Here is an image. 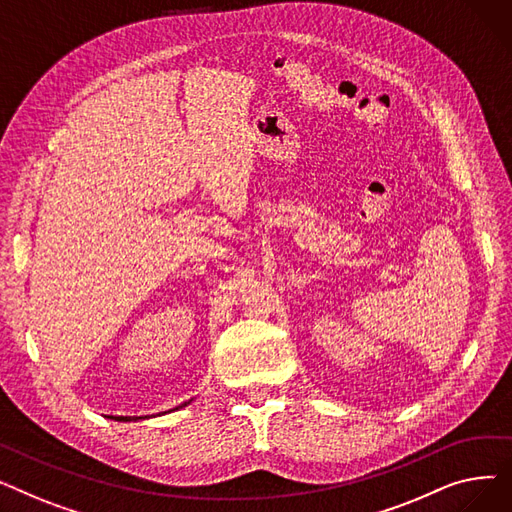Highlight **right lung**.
Wrapping results in <instances>:
<instances>
[{"label": "right lung", "mask_w": 512, "mask_h": 512, "mask_svg": "<svg viewBox=\"0 0 512 512\" xmlns=\"http://www.w3.org/2000/svg\"><path fill=\"white\" fill-rule=\"evenodd\" d=\"M188 402H191V400H188ZM188 402H184V405H180V407H176V409H170V413H172V411H178V409H182V407H186ZM139 419H149V415H143V417H118V421H139Z\"/></svg>", "instance_id": "obj_1"}]
</instances>
